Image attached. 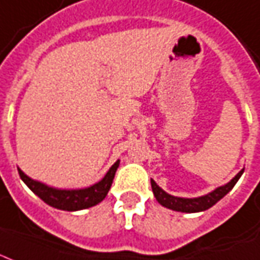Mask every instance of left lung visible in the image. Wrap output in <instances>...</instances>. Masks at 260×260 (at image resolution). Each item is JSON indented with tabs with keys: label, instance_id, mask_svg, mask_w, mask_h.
<instances>
[{
	"label": "left lung",
	"instance_id": "1",
	"mask_svg": "<svg viewBox=\"0 0 260 260\" xmlns=\"http://www.w3.org/2000/svg\"><path fill=\"white\" fill-rule=\"evenodd\" d=\"M243 172H244V169L240 170L225 185H221V187L215 188L214 191L209 192V193H206L203 196H198V198H180V196L170 195V193L164 191L154 180H151L152 193L155 196L158 203L166 207V209L180 211V213H201V211H205V210L213 207L217 202L221 201L223 196L235 187V184L239 181Z\"/></svg>",
	"mask_w": 260,
	"mask_h": 260
}]
</instances>
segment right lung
Wrapping results in <instances>:
<instances>
[{"mask_svg": "<svg viewBox=\"0 0 260 260\" xmlns=\"http://www.w3.org/2000/svg\"><path fill=\"white\" fill-rule=\"evenodd\" d=\"M118 165H120V159H117L113 164L112 168L108 170V173L105 174L101 181L90 187L79 188V189H59V188L49 187L46 184L28 177L21 169H19V174L25 185L35 195L39 196L46 205L54 209L64 210V211H77V210L92 207L104 201L112 187L113 178H114Z\"/></svg>", "mask_w": 260, "mask_h": 260, "instance_id": "1", "label": "right lung"}]
</instances>
